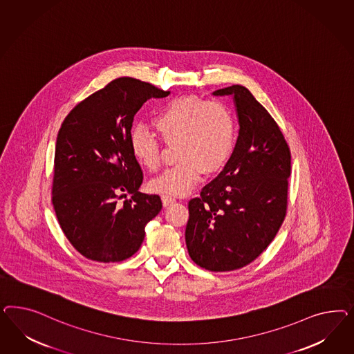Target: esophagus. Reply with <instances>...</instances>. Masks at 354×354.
<instances>
[{"instance_id":"1","label":"esophagus","mask_w":354,"mask_h":354,"mask_svg":"<svg viewBox=\"0 0 354 354\" xmlns=\"http://www.w3.org/2000/svg\"><path fill=\"white\" fill-rule=\"evenodd\" d=\"M162 198V204L165 207H167V206H170V205L174 204L175 203V198L171 197V196H167V194H163L161 197Z\"/></svg>"}]
</instances>
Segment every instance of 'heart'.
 Returning <instances> with one entry per match:
<instances>
[{"mask_svg": "<svg viewBox=\"0 0 354 354\" xmlns=\"http://www.w3.org/2000/svg\"><path fill=\"white\" fill-rule=\"evenodd\" d=\"M163 141L175 144L179 162L149 183L153 192L184 196L206 174L221 170L230 160L236 142L232 109L221 101L179 97L170 101L151 120ZM131 150L140 165L150 171L161 163L160 142L144 129L131 133Z\"/></svg>", "mask_w": 354, "mask_h": 354, "instance_id": "1", "label": "heart"}]
</instances>
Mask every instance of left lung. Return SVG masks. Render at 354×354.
<instances>
[{"label": "left lung", "instance_id": "8db88e82", "mask_svg": "<svg viewBox=\"0 0 354 354\" xmlns=\"http://www.w3.org/2000/svg\"><path fill=\"white\" fill-rule=\"evenodd\" d=\"M213 95L234 98L239 136L223 170L188 204L185 244L200 268L232 271L254 261L284 221L290 151L277 122L245 86Z\"/></svg>", "mask_w": 354, "mask_h": 354}]
</instances>
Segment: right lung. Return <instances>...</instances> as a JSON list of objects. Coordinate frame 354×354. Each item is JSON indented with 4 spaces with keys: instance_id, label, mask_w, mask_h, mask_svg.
<instances>
[{
    "instance_id": "obj_1",
    "label": "right lung",
    "mask_w": 354,
    "mask_h": 354,
    "mask_svg": "<svg viewBox=\"0 0 354 354\" xmlns=\"http://www.w3.org/2000/svg\"><path fill=\"white\" fill-rule=\"evenodd\" d=\"M169 95L138 79L118 77L64 118L55 144L53 206L64 235L88 259L107 263L133 256L145 225L161 212L158 194L139 192L142 171L129 140L141 106ZM120 198L127 200L119 203Z\"/></svg>"
}]
</instances>
